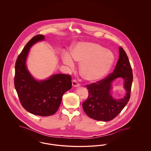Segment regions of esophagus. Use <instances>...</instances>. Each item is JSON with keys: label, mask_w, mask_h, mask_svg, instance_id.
Wrapping results in <instances>:
<instances>
[{"label": "esophagus", "mask_w": 151, "mask_h": 151, "mask_svg": "<svg viewBox=\"0 0 151 151\" xmlns=\"http://www.w3.org/2000/svg\"><path fill=\"white\" fill-rule=\"evenodd\" d=\"M72 83V86L73 87H77V86H80V84L75 80H73Z\"/></svg>", "instance_id": "esophagus-1"}]
</instances>
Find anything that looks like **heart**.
<instances>
[{
    "mask_svg": "<svg viewBox=\"0 0 151 151\" xmlns=\"http://www.w3.org/2000/svg\"><path fill=\"white\" fill-rule=\"evenodd\" d=\"M62 60L71 68L75 65L74 60L79 62L81 76L88 81H96L104 78L110 71L115 56L112 51L98 43L82 42L75 44L70 54L64 53Z\"/></svg>",
    "mask_w": 151,
    "mask_h": 151,
    "instance_id": "b5f03b06",
    "label": "heart"
}]
</instances>
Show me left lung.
Segmentation results:
<instances>
[{
  "instance_id": "left-lung-1",
  "label": "left lung",
  "mask_w": 151,
  "mask_h": 151,
  "mask_svg": "<svg viewBox=\"0 0 151 151\" xmlns=\"http://www.w3.org/2000/svg\"><path fill=\"white\" fill-rule=\"evenodd\" d=\"M119 59L113 72L105 79L86 86L89 96L82 105L86 115L94 120L109 121L113 119L129 101L133 80L132 68L128 57L122 47H119ZM118 78L124 80V87L127 92L122 99H115L110 91L112 83Z\"/></svg>"
}]
</instances>
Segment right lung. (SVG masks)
Here are the masks:
<instances>
[{
    "label": "right lung",
    "mask_w": 151,
    "mask_h": 151,
    "mask_svg": "<svg viewBox=\"0 0 151 151\" xmlns=\"http://www.w3.org/2000/svg\"><path fill=\"white\" fill-rule=\"evenodd\" d=\"M45 40L43 35L33 37L25 45L15 64L14 84L22 107L34 115L50 116L56 113L65 92L71 88V77L58 73L43 80L35 79L26 61L30 47Z\"/></svg>",
    "instance_id": "add662e5"
}]
</instances>
